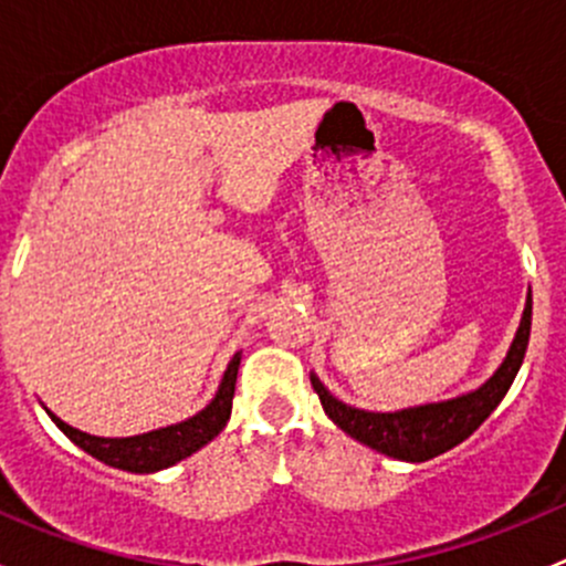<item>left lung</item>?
<instances>
[{"mask_svg": "<svg viewBox=\"0 0 566 566\" xmlns=\"http://www.w3.org/2000/svg\"><path fill=\"white\" fill-rule=\"evenodd\" d=\"M528 336L531 293L521 317V328H517L510 353H506L504 364L493 373V378L484 380L476 391L462 394V397L443 399V402L416 405V408L394 410V413H373V410L353 408V405H345L325 389L315 373L310 378L319 402H323V410L339 430H345L347 436L361 441L364 447L375 449L380 454H389L394 460L424 462L465 441L499 408V402L510 391L512 380H515L517 369H521L523 358H526Z\"/></svg>", "mask_w": 566, "mask_h": 566, "instance_id": "left-lung-1", "label": "left lung"}]
</instances>
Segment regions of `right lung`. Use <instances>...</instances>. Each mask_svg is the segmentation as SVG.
Here are the masks:
<instances>
[{
  "mask_svg": "<svg viewBox=\"0 0 566 566\" xmlns=\"http://www.w3.org/2000/svg\"><path fill=\"white\" fill-rule=\"evenodd\" d=\"M238 367H241V353L232 356L230 367H227L224 378H221L219 391H216V397L210 399L208 408L199 410V413L191 416V419L180 421V424L161 427V430L145 432V436L98 438L65 424V421H62L60 416L51 413V410L49 416L78 449H84V452L93 454L95 460L106 462V465L123 468V471H130V473L161 471V468H169L175 465V462L191 458L193 452H199L205 443L213 441V438L224 430L232 413Z\"/></svg>",
  "mask_w": 566,
  "mask_h": 566,
  "instance_id": "1",
  "label": "right lung"
}]
</instances>
